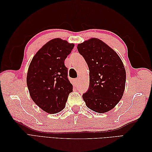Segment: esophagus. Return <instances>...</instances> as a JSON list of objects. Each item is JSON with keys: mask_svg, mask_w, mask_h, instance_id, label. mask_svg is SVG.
<instances>
[{"mask_svg": "<svg viewBox=\"0 0 152 152\" xmlns=\"http://www.w3.org/2000/svg\"><path fill=\"white\" fill-rule=\"evenodd\" d=\"M74 82H75L76 85H78V83H79V79L78 78H76L75 80H74Z\"/></svg>", "mask_w": 152, "mask_h": 152, "instance_id": "1", "label": "esophagus"}]
</instances>
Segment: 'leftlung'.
<instances>
[{"mask_svg":"<svg viewBox=\"0 0 152 152\" xmlns=\"http://www.w3.org/2000/svg\"><path fill=\"white\" fill-rule=\"evenodd\" d=\"M78 52L89 70V86L82 97L93 111L105 113L114 108L125 90L126 72L120 57L107 44L98 38L79 44Z\"/></svg>","mask_w":152,"mask_h":152,"instance_id":"left-lung-1","label":"left lung"}]
</instances>
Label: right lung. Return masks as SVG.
I'll return each instance as SVG.
<instances>
[{"mask_svg": "<svg viewBox=\"0 0 152 152\" xmlns=\"http://www.w3.org/2000/svg\"><path fill=\"white\" fill-rule=\"evenodd\" d=\"M74 46L61 38L51 40L35 54L28 67L27 84L31 97L49 114L63 110L72 92L64 60Z\"/></svg>", "mask_w": 152, "mask_h": 152, "instance_id": "add662e5", "label": "right lung"}]
</instances>
